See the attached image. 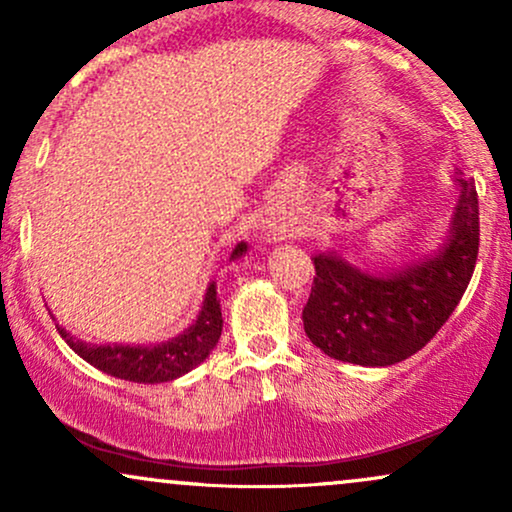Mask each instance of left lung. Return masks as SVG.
<instances>
[{
  "label": "left lung",
  "instance_id": "left-lung-1",
  "mask_svg": "<svg viewBox=\"0 0 512 512\" xmlns=\"http://www.w3.org/2000/svg\"><path fill=\"white\" fill-rule=\"evenodd\" d=\"M460 199L438 250L399 269L368 272L339 252L313 257L315 279L303 308L308 339L330 358L385 368L436 337L467 291L479 252L474 180L455 178Z\"/></svg>",
  "mask_w": 512,
  "mask_h": 512
}]
</instances>
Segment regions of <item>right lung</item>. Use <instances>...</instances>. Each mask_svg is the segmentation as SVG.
I'll return each mask as SVG.
<instances>
[{
	"instance_id": "add662e5",
	"label": "right lung",
	"mask_w": 512,
	"mask_h": 512,
	"mask_svg": "<svg viewBox=\"0 0 512 512\" xmlns=\"http://www.w3.org/2000/svg\"><path fill=\"white\" fill-rule=\"evenodd\" d=\"M245 252H248V243H238L231 252V260H240ZM57 330L74 354H79L93 368L103 370L113 378L144 385L170 383V380L197 368L211 354V349L219 344L223 330L221 301L216 296V281H211L207 293H204V303L197 320L178 337L161 344H91L69 334L60 325H57Z\"/></svg>"
}]
</instances>
